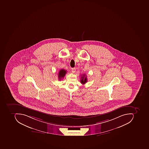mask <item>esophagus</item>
<instances>
[{"mask_svg":"<svg viewBox=\"0 0 149 149\" xmlns=\"http://www.w3.org/2000/svg\"><path fill=\"white\" fill-rule=\"evenodd\" d=\"M76 71V69L75 68H72V72H75Z\"/></svg>","mask_w":149,"mask_h":149,"instance_id":"1","label":"esophagus"}]
</instances>
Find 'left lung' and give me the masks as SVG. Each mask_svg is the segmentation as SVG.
I'll list each match as a JSON object with an SVG mask.
<instances>
[{"instance_id": "obj_1", "label": "left lung", "mask_w": 149, "mask_h": 149, "mask_svg": "<svg viewBox=\"0 0 149 149\" xmlns=\"http://www.w3.org/2000/svg\"><path fill=\"white\" fill-rule=\"evenodd\" d=\"M87 81V77H86V74H83V75L81 76V84H85Z\"/></svg>"}]
</instances>
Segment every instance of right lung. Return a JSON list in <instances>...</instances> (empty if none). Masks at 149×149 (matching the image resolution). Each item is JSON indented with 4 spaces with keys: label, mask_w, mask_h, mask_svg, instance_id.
Returning a JSON list of instances; mask_svg holds the SVG:
<instances>
[{
    "label": "right lung",
    "mask_w": 149,
    "mask_h": 149,
    "mask_svg": "<svg viewBox=\"0 0 149 149\" xmlns=\"http://www.w3.org/2000/svg\"><path fill=\"white\" fill-rule=\"evenodd\" d=\"M67 73L66 70L63 69H61L58 73V78L59 80H61L62 78H63Z\"/></svg>",
    "instance_id": "add662e5"
}]
</instances>
